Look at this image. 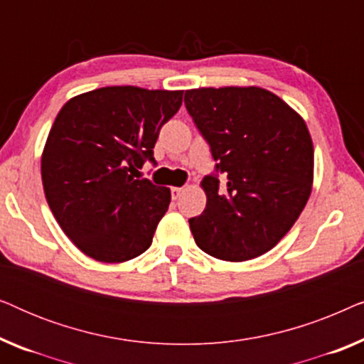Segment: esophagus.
<instances>
[{
  "label": "esophagus",
  "instance_id": "1",
  "mask_svg": "<svg viewBox=\"0 0 364 364\" xmlns=\"http://www.w3.org/2000/svg\"><path fill=\"white\" fill-rule=\"evenodd\" d=\"M183 192H186V187H172V198H173V200H177V198L181 197Z\"/></svg>",
  "mask_w": 364,
  "mask_h": 364
}]
</instances>
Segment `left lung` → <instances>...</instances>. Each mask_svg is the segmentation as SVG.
Wrapping results in <instances>:
<instances>
[{
	"instance_id": "left-lung-1",
	"label": "left lung",
	"mask_w": 364,
	"mask_h": 364,
	"mask_svg": "<svg viewBox=\"0 0 364 364\" xmlns=\"http://www.w3.org/2000/svg\"><path fill=\"white\" fill-rule=\"evenodd\" d=\"M186 107L227 176L203 177L202 215L188 220L208 255L245 262L272 250L298 220L313 187V142L303 117L263 87L186 91Z\"/></svg>"
}]
</instances>
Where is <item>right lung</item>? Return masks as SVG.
I'll list each match as a JSON object with an SVG mask.
<instances>
[{"label":"right lung","mask_w":364,"mask_h":364,"mask_svg":"<svg viewBox=\"0 0 364 364\" xmlns=\"http://www.w3.org/2000/svg\"><path fill=\"white\" fill-rule=\"evenodd\" d=\"M183 91L109 86L69 99L41 156L48 205L82 253L121 263L151 247L171 188L139 177Z\"/></svg>","instance_id":"1"}]
</instances>
